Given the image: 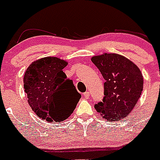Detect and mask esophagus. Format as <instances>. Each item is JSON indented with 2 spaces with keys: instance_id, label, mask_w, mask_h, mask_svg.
Segmentation results:
<instances>
[{
  "instance_id": "34e87169",
  "label": "esophagus",
  "mask_w": 160,
  "mask_h": 160,
  "mask_svg": "<svg viewBox=\"0 0 160 160\" xmlns=\"http://www.w3.org/2000/svg\"><path fill=\"white\" fill-rule=\"evenodd\" d=\"M84 97L85 98V99H88V98H90V92L89 91H86V92H85L84 94Z\"/></svg>"
}]
</instances>
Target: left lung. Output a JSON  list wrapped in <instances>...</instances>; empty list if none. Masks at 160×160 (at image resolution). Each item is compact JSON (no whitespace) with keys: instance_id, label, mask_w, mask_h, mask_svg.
Instances as JSON below:
<instances>
[{"instance_id":"1","label":"left lung","mask_w":160,"mask_h":160,"mask_svg":"<svg viewBox=\"0 0 160 160\" xmlns=\"http://www.w3.org/2000/svg\"><path fill=\"white\" fill-rule=\"evenodd\" d=\"M105 79L103 101L95 105L104 119L110 121L130 114L143 91L144 80L135 64L118 54H103L91 58Z\"/></svg>"}]
</instances>
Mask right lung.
Segmentation results:
<instances>
[{"label": "right lung", "mask_w": 160, "mask_h": 160, "mask_svg": "<svg viewBox=\"0 0 160 160\" xmlns=\"http://www.w3.org/2000/svg\"><path fill=\"white\" fill-rule=\"evenodd\" d=\"M67 61L45 57L29 65L24 75L28 103L36 115L48 122L66 119L75 110L81 95L63 72Z\"/></svg>", "instance_id": "1"}]
</instances>
